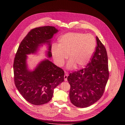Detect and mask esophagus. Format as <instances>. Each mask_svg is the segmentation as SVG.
Instances as JSON below:
<instances>
[{
  "instance_id": "1",
  "label": "esophagus",
  "mask_w": 125,
  "mask_h": 125,
  "mask_svg": "<svg viewBox=\"0 0 125 125\" xmlns=\"http://www.w3.org/2000/svg\"><path fill=\"white\" fill-rule=\"evenodd\" d=\"M67 76H68V75L67 74H65V75H64V80H65V81H67Z\"/></svg>"
}]
</instances>
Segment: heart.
<instances>
[{
	"label": "heart",
	"mask_w": 125,
	"mask_h": 125,
	"mask_svg": "<svg viewBox=\"0 0 125 125\" xmlns=\"http://www.w3.org/2000/svg\"><path fill=\"white\" fill-rule=\"evenodd\" d=\"M96 45L95 38L92 34L70 32L62 36L58 46L54 45L52 53L58 66L63 65L68 56L67 67L72 68L83 67L91 59Z\"/></svg>",
	"instance_id": "b5f03b06"
}]
</instances>
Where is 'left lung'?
I'll return each mask as SVG.
<instances>
[{
    "label": "left lung",
    "mask_w": 125,
    "mask_h": 125,
    "mask_svg": "<svg viewBox=\"0 0 125 125\" xmlns=\"http://www.w3.org/2000/svg\"><path fill=\"white\" fill-rule=\"evenodd\" d=\"M96 46L86 66L70 73L67 81L70 85V99L75 106L89 107L103 95L109 76L106 49L97 36Z\"/></svg>",
    "instance_id": "obj_1"
}]
</instances>
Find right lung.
<instances>
[{"label":"right lung","instance_id":"1","mask_svg":"<svg viewBox=\"0 0 125 125\" xmlns=\"http://www.w3.org/2000/svg\"><path fill=\"white\" fill-rule=\"evenodd\" d=\"M58 30L53 26H43L31 30L21 42L13 62L14 81L24 99L34 105H42L50 101L54 89L64 81V72L49 60L42 61L34 71L26 65V55L36 53L42 44H48L47 56L51 58V39Z\"/></svg>","mask_w":125,"mask_h":125}]
</instances>
